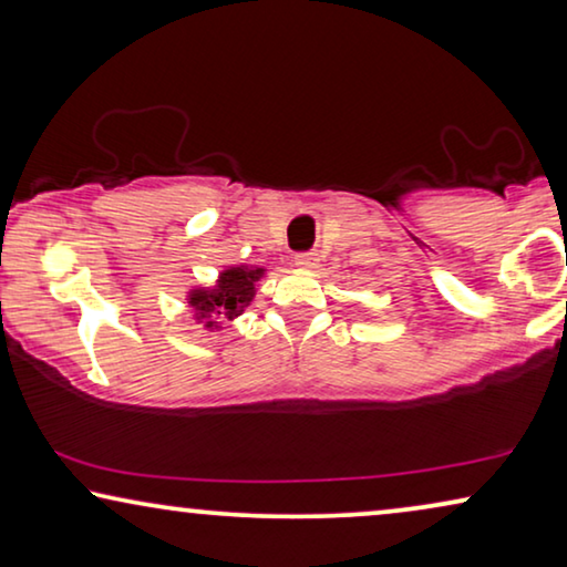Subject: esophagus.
Segmentation results:
<instances>
[{"mask_svg":"<svg viewBox=\"0 0 567 567\" xmlns=\"http://www.w3.org/2000/svg\"><path fill=\"white\" fill-rule=\"evenodd\" d=\"M295 267H298V269H316L318 267V254H313V251L298 254V257H295Z\"/></svg>","mask_w":567,"mask_h":567,"instance_id":"1","label":"esophagus"}]
</instances>
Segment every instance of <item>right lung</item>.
<instances>
[{"instance_id": "obj_1", "label": "right lung", "mask_w": 567, "mask_h": 567, "mask_svg": "<svg viewBox=\"0 0 567 567\" xmlns=\"http://www.w3.org/2000/svg\"><path fill=\"white\" fill-rule=\"evenodd\" d=\"M267 275L265 267L234 265L218 272V280L210 287H193L187 292V302L193 308L197 323L207 331H220L223 321H236L251 306L257 285Z\"/></svg>"}]
</instances>
